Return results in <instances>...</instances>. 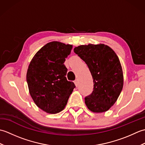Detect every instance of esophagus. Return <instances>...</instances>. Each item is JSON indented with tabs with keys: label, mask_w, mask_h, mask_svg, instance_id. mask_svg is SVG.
Segmentation results:
<instances>
[{
	"label": "esophagus",
	"mask_w": 145,
	"mask_h": 145,
	"mask_svg": "<svg viewBox=\"0 0 145 145\" xmlns=\"http://www.w3.org/2000/svg\"><path fill=\"white\" fill-rule=\"evenodd\" d=\"M74 84L76 85V87H77V86L78 85V79H76L74 81Z\"/></svg>",
	"instance_id": "1"
}]
</instances>
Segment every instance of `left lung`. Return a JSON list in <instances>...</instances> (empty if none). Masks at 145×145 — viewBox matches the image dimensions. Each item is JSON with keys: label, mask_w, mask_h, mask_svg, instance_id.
<instances>
[{"label": "left lung", "mask_w": 145, "mask_h": 145, "mask_svg": "<svg viewBox=\"0 0 145 145\" xmlns=\"http://www.w3.org/2000/svg\"><path fill=\"white\" fill-rule=\"evenodd\" d=\"M87 65L93 78V91L85 98L93 113H103L115 103L123 87L121 65L115 52L103 44L79 45L74 48Z\"/></svg>", "instance_id": "1"}]
</instances>
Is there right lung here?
Returning a JSON list of instances; mask_svg holds the SVG:
<instances>
[{"mask_svg": "<svg viewBox=\"0 0 145 145\" xmlns=\"http://www.w3.org/2000/svg\"><path fill=\"white\" fill-rule=\"evenodd\" d=\"M72 45L57 41L49 42L37 52L27 69V82L30 96L36 105L47 113L56 114L67 105L75 87L67 80L63 63Z\"/></svg>", "mask_w": 145, "mask_h": 145, "instance_id": "add662e5", "label": "right lung"}]
</instances>
